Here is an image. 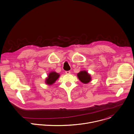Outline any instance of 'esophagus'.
<instances>
[{
	"mask_svg": "<svg viewBox=\"0 0 134 134\" xmlns=\"http://www.w3.org/2000/svg\"><path fill=\"white\" fill-rule=\"evenodd\" d=\"M65 73L67 74H69L70 73V71H69V70H68V71H65Z\"/></svg>",
	"mask_w": 134,
	"mask_h": 134,
	"instance_id": "esophagus-1",
	"label": "esophagus"
}]
</instances>
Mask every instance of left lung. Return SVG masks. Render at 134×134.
Here are the masks:
<instances>
[{
    "instance_id": "obj_1",
    "label": "left lung",
    "mask_w": 134,
    "mask_h": 134,
    "mask_svg": "<svg viewBox=\"0 0 134 134\" xmlns=\"http://www.w3.org/2000/svg\"><path fill=\"white\" fill-rule=\"evenodd\" d=\"M79 80L83 83H88L91 81V76L86 71H81L77 74Z\"/></svg>"
}]
</instances>
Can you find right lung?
Returning a JSON list of instances; mask_svg holds the SVG:
<instances>
[{
    "label": "right lung",
    "instance_id": "right-lung-1",
    "mask_svg": "<svg viewBox=\"0 0 134 134\" xmlns=\"http://www.w3.org/2000/svg\"><path fill=\"white\" fill-rule=\"evenodd\" d=\"M59 77V74L54 71L51 72L48 76V77L46 79V84L48 85H52Z\"/></svg>",
    "mask_w": 134,
    "mask_h": 134
}]
</instances>
